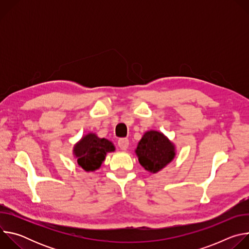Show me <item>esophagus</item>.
I'll return each instance as SVG.
<instances>
[{
    "label": "esophagus",
    "mask_w": 249,
    "mask_h": 249,
    "mask_svg": "<svg viewBox=\"0 0 249 249\" xmlns=\"http://www.w3.org/2000/svg\"><path fill=\"white\" fill-rule=\"evenodd\" d=\"M129 146V140L127 138H121L118 140V147L122 151H126Z\"/></svg>",
    "instance_id": "1"
}]
</instances>
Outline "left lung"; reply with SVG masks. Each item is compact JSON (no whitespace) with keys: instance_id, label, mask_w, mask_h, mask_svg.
I'll use <instances>...</instances> for the list:
<instances>
[{"instance_id":"left-lung-1","label":"left lung","mask_w":249,"mask_h":249,"mask_svg":"<svg viewBox=\"0 0 249 249\" xmlns=\"http://www.w3.org/2000/svg\"><path fill=\"white\" fill-rule=\"evenodd\" d=\"M135 153L139 162L146 170L157 173L175 157V146L161 132L147 131L138 143Z\"/></svg>"}]
</instances>
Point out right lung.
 <instances>
[{"instance_id": "1", "label": "right lung", "mask_w": 249, "mask_h": 249, "mask_svg": "<svg viewBox=\"0 0 249 249\" xmlns=\"http://www.w3.org/2000/svg\"><path fill=\"white\" fill-rule=\"evenodd\" d=\"M114 151L115 147L111 141L98 138L94 133H89L74 146L73 154L79 166L89 172L98 169L104 161L106 154Z\"/></svg>"}]
</instances>
